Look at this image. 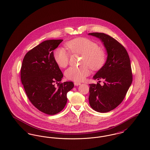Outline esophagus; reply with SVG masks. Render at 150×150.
<instances>
[{
    "label": "esophagus",
    "mask_w": 150,
    "mask_h": 150,
    "mask_svg": "<svg viewBox=\"0 0 150 150\" xmlns=\"http://www.w3.org/2000/svg\"><path fill=\"white\" fill-rule=\"evenodd\" d=\"M80 84H81V83H79V82H75V83H74V85L75 86H80Z\"/></svg>",
    "instance_id": "34e87169"
}]
</instances>
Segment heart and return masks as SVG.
Returning a JSON list of instances; mask_svg holds the SVG:
<instances>
[{"instance_id": "1", "label": "heart", "mask_w": 150, "mask_h": 150, "mask_svg": "<svg viewBox=\"0 0 150 150\" xmlns=\"http://www.w3.org/2000/svg\"><path fill=\"white\" fill-rule=\"evenodd\" d=\"M72 53L82 55V64L79 67H70L65 72L66 78L75 81H81L90 74V68L97 70L102 67L106 60V53L97 43L86 38H78L66 43ZM53 58L59 67L64 68L69 62L70 53L63 48H58L53 52Z\"/></svg>"}]
</instances>
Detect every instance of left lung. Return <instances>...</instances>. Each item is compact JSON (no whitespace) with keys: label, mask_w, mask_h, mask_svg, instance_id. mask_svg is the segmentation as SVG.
<instances>
[{"label":"left lung","mask_w":150,"mask_h":150,"mask_svg":"<svg viewBox=\"0 0 150 150\" xmlns=\"http://www.w3.org/2000/svg\"><path fill=\"white\" fill-rule=\"evenodd\" d=\"M88 35L99 38L107 53L106 63L93 76L94 80L103 79L104 84H89V102L94 110L107 112L121 103L131 86L133 77L130 61L124 46L112 37L100 33Z\"/></svg>","instance_id":"obj_1"}]
</instances>
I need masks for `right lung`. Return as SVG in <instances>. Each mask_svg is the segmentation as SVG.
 <instances>
[{
	"label": "right lung",
	"mask_w": 150,
	"mask_h": 150,
	"mask_svg": "<svg viewBox=\"0 0 150 150\" xmlns=\"http://www.w3.org/2000/svg\"><path fill=\"white\" fill-rule=\"evenodd\" d=\"M62 41L45 40L29 50L21 69L22 84L29 100L39 111L50 115L64 109L67 93L74 86L72 81L60 83L63 74L53 58V50Z\"/></svg>",
	"instance_id": "1"
}]
</instances>
